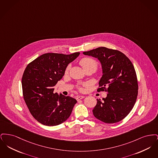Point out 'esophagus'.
Wrapping results in <instances>:
<instances>
[{"label": "esophagus", "instance_id": "34e87169", "mask_svg": "<svg viewBox=\"0 0 158 158\" xmlns=\"http://www.w3.org/2000/svg\"><path fill=\"white\" fill-rule=\"evenodd\" d=\"M84 97H85L84 96H77V97H76V99H77V101H79V100H80V99H83Z\"/></svg>", "mask_w": 158, "mask_h": 158}]
</instances>
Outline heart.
<instances>
[{
    "label": "heart",
    "instance_id": "obj_1",
    "mask_svg": "<svg viewBox=\"0 0 158 158\" xmlns=\"http://www.w3.org/2000/svg\"><path fill=\"white\" fill-rule=\"evenodd\" d=\"M79 63L84 70L87 68H94L95 69H97V66H98L97 62L94 59H93L92 58H89V57L83 58L80 60ZM69 69V66H68L66 69V71H68ZM80 89L82 90V88H80Z\"/></svg>",
    "mask_w": 158,
    "mask_h": 158
}]
</instances>
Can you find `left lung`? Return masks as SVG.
<instances>
[{"instance_id": "1", "label": "left lung", "mask_w": 158, "mask_h": 158, "mask_svg": "<svg viewBox=\"0 0 158 158\" xmlns=\"http://www.w3.org/2000/svg\"><path fill=\"white\" fill-rule=\"evenodd\" d=\"M83 54L98 59L102 70L98 91L108 94L102 101L97 99L94 115L105 123H115L124 119L135 104L138 83L135 69L127 57L120 51L104 47Z\"/></svg>"}]
</instances>
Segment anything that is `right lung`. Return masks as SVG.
I'll return each instance as SVG.
<instances>
[{"label": "right lung", "instance_id": "1", "mask_svg": "<svg viewBox=\"0 0 158 158\" xmlns=\"http://www.w3.org/2000/svg\"><path fill=\"white\" fill-rule=\"evenodd\" d=\"M79 54L45 53L25 69L22 78L23 99L32 115L41 124L57 126L70 117L77 101L54 93V86L62 79L68 64Z\"/></svg>", "mask_w": 158, "mask_h": 158}]
</instances>
